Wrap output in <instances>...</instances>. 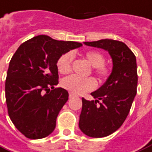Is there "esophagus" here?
<instances>
[{"label": "esophagus", "instance_id": "esophagus-1", "mask_svg": "<svg viewBox=\"0 0 152 152\" xmlns=\"http://www.w3.org/2000/svg\"><path fill=\"white\" fill-rule=\"evenodd\" d=\"M69 98H73V97H75V94H72V93H69Z\"/></svg>", "mask_w": 152, "mask_h": 152}]
</instances>
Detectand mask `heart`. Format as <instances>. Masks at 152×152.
<instances>
[{"label":"heart","instance_id":"1","mask_svg":"<svg viewBox=\"0 0 152 152\" xmlns=\"http://www.w3.org/2000/svg\"><path fill=\"white\" fill-rule=\"evenodd\" d=\"M85 58L93 66L94 73L101 79L106 80L110 77L112 68L110 65L105 64V57L101 52L97 50H90L85 53ZM75 55L72 52L63 53L57 61L58 69L61 74L69 73L72 69V64ZM61 85L71 93L83 94L88 91H93L96 87V80L92 77H82L75 75H71L64 77Z\"/></svg>","mask_w":152,"mask_h":152}]
</instances>
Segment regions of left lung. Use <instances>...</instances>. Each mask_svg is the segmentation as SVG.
Returning <instances> with one entry per match:
<instances>
[{
  "instance_id": "1",
  "label": "left lung",
  "mask_w": 152,
  "mask_h": 152,
  "mask_svg": "<svg viewBox=\"0 0 152 152\" xmlns=\"http://www.w3.org/2000/svg\"><path fill=\"white\" fill-rule=\"evenodd\" d=\"M84 44L107 50L112 58L111 75L104 85L91 93L95 100L82 99L78 124L85 134L102 138L117 131L130 112L137 93L136 58L127 45L119 41L102 39Z\"/></svg>"
}]
</instances>
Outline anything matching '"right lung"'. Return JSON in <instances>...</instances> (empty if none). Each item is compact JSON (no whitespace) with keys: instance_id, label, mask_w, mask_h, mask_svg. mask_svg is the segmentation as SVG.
<instances>
[{"instance_id":"obj_1","label":"right lung","mask_w":152,"mask_h":152,"mask_svg":"<svg viewBox=\"0 0 152 152\" xmlns=\"http://www.w3.org/2000/svg\"><path fill=\"white\" fill-rule=\"evenodd\" d=\"M82 45L38 35L22 43L12 57L5 80L8 114L26 138L42 139L53 132L69 96L66 90L54 88L58 84L57 61Z\"/></svg>"}]
</instances>
